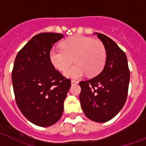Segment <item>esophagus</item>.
<instances>
[{"instance_id": "obj_1", "label": "esophagus", "mask_w": 146, "mask_h": 146, "mask_svg": "<svg viewBox=\"0 0 146 146\" xmlns=\"http://www.w3.org/2000/svg\"><path fill=\"white\" fill-rule=\"evenodd\" d=\"M71 83H72V84H76L78 83V81H75V80H72Z\"/></svg>"}]
</instances>
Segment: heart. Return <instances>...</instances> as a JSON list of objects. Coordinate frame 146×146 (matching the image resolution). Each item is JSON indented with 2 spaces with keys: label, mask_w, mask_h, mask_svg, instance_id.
I'll return each mask as SVG.
<instances>
[{
  "label": "heart",
  "mask_w": 146,
  "mask_h": 146,
  "mask_svg": "<svg viewBox=\"0 0 146 146\" xmlns=\"http://www.w3.org/2000/svg\"><path fill=\"white\" fill-rule=\"evenodd\" d=\"M49 58L53 66L59 71H64L75 59L76 64L64 72L68 78H79L86 73L94 77L104 67L107 50L100 40L76 36L65 39L62 48H52L49 52Z\"/></svg>",
  "instance_id": "obj_1"
}]
</instances>
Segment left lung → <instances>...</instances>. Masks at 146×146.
<instances>
[{"label":"left lung","instance_id":"left-lung-1","mask_svg":"<svg viewBox=\"0 0 146 146\" xmlns=\"http://www.w3.org/2000/svg\"><path fill=\"white\" fill-rule=\"evenodd\" d=\"M95 34L104 44L107 61L98 75L79 83L81 88L79 98L88 119L105 123L113 119L125 104L130 73L123 51L107 36Z\"/></svg>","mask_w":146,"mask_h":146}]
</instances>
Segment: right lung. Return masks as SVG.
<instances>
[{
    "mask_svg": "<svg viewBox=\"0 0 146 146\" xmlns=\"http://www.w3.org/2000/svg\"><path fill=\"white\" fill-rule=\"evenodd\" d=\"M62 34L42 33L17 53L12 71L16 103L29 121L42 127L55 124L62 115L71 80L55 69L49 58Z\"/></svg>",
    "mask_w": 146,
    "mask_h": 146,
    "instance_id": "1",
    "label": "right lung"
}]
</instances>
